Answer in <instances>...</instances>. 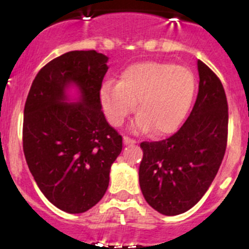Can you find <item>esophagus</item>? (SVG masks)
<instances>
[{
    "label": "esophagus",
    "mask_w": 249,
    "mask_h": 249,
    "mask_svg": "<svg viewBox=\"0 0 249 249\" xmlns=\"http://www.w3.org/2000/svg\"><path fill=\"white\" fill-rule=\"evenodd\" d=\"M123 140H124L125 144H135V143H136V140H132V139H130V137H127V136L123 137Z\"/></svg>",
    "instance_id": "obj_1"
}]
</instances>
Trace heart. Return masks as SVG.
Returning <instances> with one entry per match:
<instances>
[{
	"instance_id": "1",
	"label": "heart",
	"mask_w": 249,
	"mask_h": 249,
	"mask_svg": "<svg viewBox=\"0 0 249 249\" xmlns=\"http://www.w3.org/2000/svg\"><path fill=\"white\" fill-rule=\"evenodd\" d=\"M196 90L188 67L169 62H140L127 67L119 83H105L100 91L102 108L113 126H120L136 108L137 131L152 129L157 136L175 132L187 117Z\"/></svg>"
}]
</instances>
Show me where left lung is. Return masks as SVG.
Segmentation results:
<instances>
[{
    "mask_svg": "<svg viewBox=\"0 0 249 249\" xmlns=\"http://www.w3.org/2000/svg\"><path fill=\"white\" fill-rule=\"evenodd\" d=\"M199 92L192 113L171 137L142 142L140 187L145 201L165 215L196 205L212 184L228 142V101L214 72L197 60Z\"/></svg>",
    "mask_w": 249,
    "mask_h": 249,
    "instance_id": "8db88e82",
    "label": "left lung"
}]
</instances>
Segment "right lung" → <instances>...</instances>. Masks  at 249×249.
I'll return each instance as SVG.
<instances>
[{"label": "right lung", "instance_id": "right-lung-1", "mask_svg": "<svg viewBox=\"0 0 249 249\" xmlns=\"http://www.w3.org/2000/svg\"><path fill=\"white\" fill-rule=\"evenodd\" d=\"M108 57L95 50L62 54L39 70L24 108L22 148L30 172L50 202L83 213L104 197L123 139L107 123L100 90ZM76 85L80 101L66 103Z\"/></svg>", "mask_w": 249, "mask_h": 249}]
</instances>
